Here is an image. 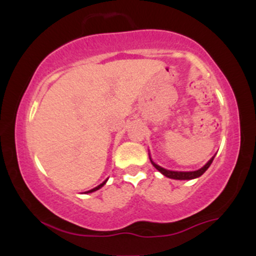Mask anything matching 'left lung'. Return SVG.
<instances>
[{
	"mask_svg": "<svg viewBox=\"0 0 256 256\" xmlns=\"http://www.w3.org/2000/svg\"><path fill=\"white\" fill-rule=\"evenodd\" d=\"M213 158H210V161H208L207 164H206V165L202 167V168H200V170H198V171H192V172H178V171H168V170H165V168H162V167H160V166H158L156 164H154L152 161V166L155 167V168L158 170V172H161L162 173L164 176H166V177H168V178H172V179H194V178H198V177H200V176H202L204 174V173L207 171V168L208 167L210 166V164L213 162Z\"/></svg>",
	"mask_w": 256,
	"mask_h": 256,
	"instance_id": "obj_1",
	"label": "left lung"
}]
</instances>
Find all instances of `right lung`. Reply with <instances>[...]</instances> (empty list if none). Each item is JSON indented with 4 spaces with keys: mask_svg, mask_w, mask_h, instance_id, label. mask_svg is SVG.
I'll return each mask as SVG.
<instances>
[{
    "mask_svg": "<svg viewBox=\"0 0 256 256\" xmlns=\"http://www.w3.org/2000/svg\"><path fill=\"white\" fill-rule=\"evenodd\" d=\"M106 182H107V180H104V183H102V184H100V185H98V186L94 188V189H92V190H89V192H96V190H98V189H100V188H102V186H104V185L106 184Z\"/></svg>",
    "mask_w": 256,
    "mask_h": 256,
    "instance_id": "obj_1",
    "label": "right lung"
}]
</instances>
